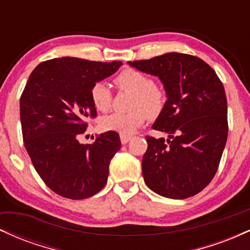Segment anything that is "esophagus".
I'll list each match as a JSON object with an SVG mask.
<instances>
[{
    "label": "esophagus",
    "mask_w": 250,
    "mask_h": 250,
    "mask_svg": "<svg viewBox=\"0 0 250 250\" xmlns=\"http://www.w3.org/2000/svg\"><path fill=\"white\" fill-rule=\"evenodd\" d=\"M120 139H121L122 145H125V143H128L129 141H130L131 136H129V135H121V136H120Z\"/></svg>",
    "instance_id": "esophagus-1"
}]
</instances>
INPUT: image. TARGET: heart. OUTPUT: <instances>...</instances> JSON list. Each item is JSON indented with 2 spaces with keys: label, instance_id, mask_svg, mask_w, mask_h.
Instances as JSON below:
<instances>
[{
  "label": "heart",
  "instance_id": "b5f03b06",
  "mask_svg": "<svg viewBox=\"0 0 250 250\" xmlns=\"http://www.w3.org/2000/svg\"><path fill=\"white\" fill-rule=\"evenodd\" d=\"M116 84L134 95L129 113H114L100 120V127L104 131L121 135H131L146 122L147 116L155 119L165 107V93L148 75L135 69L121 71L115 79ZM90 100L100 111H107L111 107L113 94L105 82H97L90 89Z\"/></svg>",
  "mask_w": 250,
  "mask_h": 250
}]
</instances>
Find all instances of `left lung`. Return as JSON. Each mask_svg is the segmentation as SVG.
<instances>
[{
	"mask_svg": "<svg viewBox=\"0 0 250 250\" xmlns=\"http://www.w3.org/2000/svg\"><path fill=\"white\" fill-rule=\"evenodd\" d=\"M128 64L159 77L167 95L153 129L168 139L146 137V185L168 199L194 196L213 180L228 136L222 82L210 65L187 54L167 53Z\"/></svg>",
	"mask_w": 250,
	"mask_h": 250,
	"instance_id": "left-lung-1",
	"label": "left lung"
}]
</instances>
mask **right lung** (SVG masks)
I'll use <instances>...</instances> for the list:
<instances>
[{
    "instance_id": "1",
    "label": "right lung",
    "mask_w": 250,
    "mask_h": 250,
    "mask_svg": "<svg viewBox=\"0 0 250 250\" xmlns=\"http://www.w3.org/2000/svg\"><path fill=\"white\" fill-rule=\"evenodd\" d=\"M122 65L61 57L40 63L20 100L24 147L37 174L56 194L71 200L93 196L104 187L109 163L121 148L107 131L91 145L79 142L85 117L96 116L90 89Z\"/></svg>"
}]
</instances>
